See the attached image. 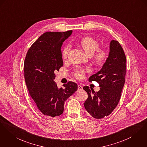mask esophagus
Wrapping results in <instances>:
<instances>
[{"instance_id": "obj_1", "label": "esophagus", "mask_w": 147, "mask_h": 147, "mask_svg": "<svg viewBox=\"0 0 147 147\" xmlns=\"http://www.w3.org/2000/svg\"><path fill=\"white\" fill-rule=\"evenodd\" d=\"M83 89V87L81 85H78V90H81Z\"/></svg>"}]
</instances>
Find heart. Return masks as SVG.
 <instances>
[{
	"mask_svg": "<svg viewBox=\"0 0 147 147\" xmlns=\"http://www.w3.org/2000/svg\"><path fill=\"white\" fill-rule=\"evenodd\" d=\"M79 43L83 50L89 56H92L96 51L94 57L95 62L97 64H102L107 59V54L106 51L102 49H98L99 43L94 38L90 36L84 37L80 40ZM70 49V45L69 44L64 46L62 51L63 57H67ZM87 71H88V70H85L84 69H80L76 71L75 76L79 79H82L84 78L85 73Z\"/></svg>",
	"mask_w": 147,
	"mask_h": 147,
	"instance_id": "1",
	"label": "heart"
}]
</instances>
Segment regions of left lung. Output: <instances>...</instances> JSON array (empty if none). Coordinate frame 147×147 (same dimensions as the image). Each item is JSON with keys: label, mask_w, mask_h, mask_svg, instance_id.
Listing matches in <instances>:
<instances>
[{"label": "left lung", "mask_w": 147, "mask_h": 147, "mask_svg": "<svg viewBox=\"0 0 147 147\" xmlns=\"http://www.w3.org/2000/svg\"><path fill=\"white\" fill-rule=\"evenodd\" d=\"M126 60L124 50L117 41L111 40L108 57L101 69L89 78L96 81L100 90L95 92L88 86L83 87L88 94L84 103L87 111L95 119L109 116L117 106L125 81Z\"/></svg>", "instance_id": "1"}]
</instances>
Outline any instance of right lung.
<instances>
[{
	"mask_svg": "<svg viewBox=\"0 0 147 147\" xmlns=\"http://www.w3.org/2000/svg\"><path fill=\"white\" fill-rule=\"evenodd\" d=\"M73 31L47 32L29 49L24 60V79L30 94L38 110L45 116L55 117L64 111L65 101L78 89L69 82L59 88L54 71L63 65L61 47Z\"/></svg>",
	"mask_w": 147,
	"mask_h": 147,
	"instance_id": "right-lung-1",
	"label": "right lung"
}]
</instances>
